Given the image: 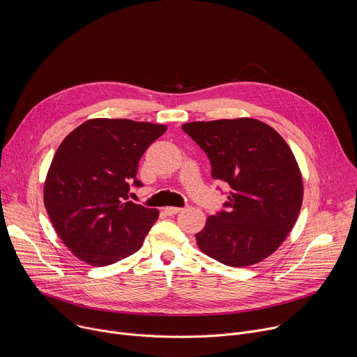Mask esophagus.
Instances as JSON below:
<instances>
[{"label":"esophagus","instance_id":"obj_1","mask_svg":"<svg viewBox=\"0 0 357 357\" xmlns=\"http://www.w3.org/2000/svg\"><path fill=\"white\" fill-rule=\"evenodd\" d=\"M182 211V208H174V206H168V208H164V212L169 216H174L176 213H179Z\"/></svg>","mask_w":357,"mask_h":357}]
</instances>
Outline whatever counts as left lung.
<instances>
[{
  "label": "left lung",
  "mask_w": 357,
  "mask_h": 357,
  "mask_svg": "<svg viewBox=\"0 0 357 357\" xmlns=\"http://www.w3.org/2000/svg\"><path fill=\"white\" fill-rule=\"evenodd\" d=\"M182 130L208 155L212 178L230 186L223 209L196 233L199 248L231 267L264 260L291 231L302 205V178L289 146L252 119L195 121Z\"/></svg>",
  "instance_id": "obj_1"
}]
</instances>
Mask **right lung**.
I'll use <instances>...</instances> for the list:
<instances>
[{
	"label": "right lung",
	"instance_id": "add662e5",
	"mask_svg": "<svg viewBox=\"0 0 357 357\" xmlns=\"http://www.w3.org/2000/svg\"><path fill=\"white\" fill-rule=\"evenodd\" d=\"M167 126L93 119L73 130L50 164L45 208L58 236L91 266L117 263L142 245L160 212L128 200L138 164Z\"/></svg>",
	"mask_w": 357,
	"mask_h": 357
}]
</instances>
